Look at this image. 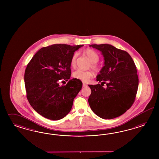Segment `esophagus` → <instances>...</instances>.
Masks as SVG:
<instances>
[{
  "label": "esophagus",
  "mask_w": 159,
  "mask_h": 159,
  "mask_svg": "<svg viewBox=\"0 0 159 159\" xmlns=\"http://www.w3.org/2000/svg\"><path fill=\"white\" fill-rule=\"evenodd\" d=\"M87 84H86V83H83V87H87Z\"/></svg>",
  "instance_id": "1"
}]
</instances>
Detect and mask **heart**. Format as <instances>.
Segmentation results:
<instances>
[{
    "label": "heart",
    "instance_id": "obj_1",
    "mask_svg": "<svg viewBox=\"0 0 159 159\" xmlns=\"http://www.w3.org/2000/svg\"><path fill=\"white\" fill-rule=\"evenodd\" d=\"M85 53L89 58L90 61L93 63L92 67L95 71H98V67L96 65V63L99 61V56L98 53L92 49H87L85 51ZM79 55L78 52H75L71 58L70 65L72 67H75L76 62V59ZM73 76L75 79L80 80L82 82H87L93 76V73L91 71L89 70H83L82 69H77L73 73Z\"/></svg>",
    "mask_w": 159,
    "mask_h": 159
}]
</instances>
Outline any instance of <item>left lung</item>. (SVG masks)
I'll return each instance as SVG.
<instances>
[{
	"label": "left lung",
	"instance_id": "left-lung-1",
	"mask_svg": "<svg viewBox=\"0 0 159 159\" xmlns=\"http://www.w3.org/2000/svg\"><path fill=\"white\" fill-rule=\"evenodd\" d=\"M90 47L100 51L104 66L97 76L101 83L90 85L89 103L92 111L102 119L111 120L122 115L134 102L139 79L134 61L125 51L109 44ZM106 84L107 87H103Z\"/></svg>",
	"mask_w": 159,
	"mask_h": 159
}]
</instances>
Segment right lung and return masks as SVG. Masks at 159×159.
Here are the masks:
<instances>
[{
	"mask_svg": "<svg viewBox=\"0 0 159 159\" xmlns=\"http://www.w3.org/2000/svg\"><path fill=\"white\" fill-rule=\"evenodd\" d=\"M83 46L53 44L43 47L28 63L24 73L27 98L41 116L59 120L71 110L73 100L82 89V82L72 79L62 86L59 82H66L70 78L71 58Z\"/></svg>",
	"mask_w": 159,
	"mask_h": 159,
	"instance_id": "1",
	"label": "right lung"
}]
</instances>
